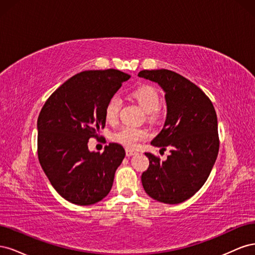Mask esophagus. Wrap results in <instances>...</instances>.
I'll list each match as a JSON object with an SVG mask.
<instances>
[{
	"label": "esophagus",
	"instance_id": "1",
	"mask_svg": "<svg viewBox=\"0 0 255 255\" xmlns=\"http://www.w3.org/2000/svg\"><path fill=\"white\" fill-rule=\"evenodd\" d=\"M136 153H137V152H136V151H134V150H130V149H127V150H126V154H127V156H128V157L135 155Z\"/></svg>",
	"mask_w": 255,
	"mask_h": 255
}]
</instances>
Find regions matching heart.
<instances>
[{
  "label": "heart",
  "instance_id": "b5f03b06",
  "mask_svg": "<svg viewBox=\"0 0 255 255\" xmlns=\"http://www.w3.org/2000/svg\"><path fill=\"white\" fill-rule=\"evenodd\" d=\"M133 98L141 106L144 113L154 115L159 107L158 92L151 86H141L133 91ZM121 101L118 96H113L105 105V119L114 122L118 117ZM148 130L141 128L123 127L113 136L114 140L128 148H135L138 142L148 138Z\"/></svg>",
  "mask_w": 255,
  "mask_h": 255
}]
</instances>
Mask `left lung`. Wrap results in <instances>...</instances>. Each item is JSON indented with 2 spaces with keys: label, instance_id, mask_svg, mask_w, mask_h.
Masks as SVG:
<instances>
[{
  "label": "left lung",
  "instance_id": "1",
  "mask_svg": "<svg viewBox=\"0 0 255 255\" xmlns=\"http://www.w3.org/2000/svg\"><path fill=\"white\" fill-rule=\"evenodd\" d=\"M138 76L156 83L167 106L163 129L151 141L170 155L160 161L151 153L141 174L144 191L167 204L186 201L203 186L219 151L217 115L211 100L194 83L166 69L142 70Z\"/></svg>",
  "mask_w": 255,
  "mask_h": 255
}]
</instances>
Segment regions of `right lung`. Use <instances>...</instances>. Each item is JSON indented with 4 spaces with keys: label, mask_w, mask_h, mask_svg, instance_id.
Masks as SVG:
<instances>
[{
    "label": "right lung",
    "mask_w": 255,
    "mask_h": 255,
    "mask_svg": "<svg viewBox=\"0 0 255 255\" xmlns=\"http://www.w3.org/2000/svg\"><path fill=\"white\" fill-rule=\"evenodd\" d=\"M130 75L115 69L84 71L59 86L44 103L37 121L38 158L52 186L67 201L91 205L112 189L126 156L119 143L102 154L88 140L105 126V105Z\"/></svg>",
    "instance_id": "1"
}]
</instances>
